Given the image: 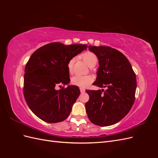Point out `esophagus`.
<instances>
[{
	"instance_id": "1",
	"label": "esophagus",
	"mask_w": 158,
	"mask_h": 158,
	"mask_svg": "<svg viewBox=\"0 0 158 158\" xmlns=\"http://www.w3.org/2000/svg\"><path fill=\"white\" fill-rule=\"evenodd\" d=\"M80 92H81V93H84V92H85V89H84V88H80Z\"/></svg>"
}]
</instances>
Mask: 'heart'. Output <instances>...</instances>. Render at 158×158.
<instances>
[{
  "label": "heart",
  "instance_id": "obj_1",
  "mask_svg": "<svg viewBox=\"0 0 158 158\" xmlns=\"http://www.w3.org/2000/svg\"><path fill=\"white\" fill-rule=\"evenodd\" d=\"M83 60L89 67L94 66L97 63L98 58L96 55L92 52H86L82 55ZM74 59H71L68 63V70L69 72L71 74L73 72V66H74ZM94 78L92 76L87 75V76H79L76 75L72 78L71 83L74 85H77L80 88H85L93 82Z\"/></svg>",
  "mask_w": 158,
  "mask_h": 158
}]
</instances>
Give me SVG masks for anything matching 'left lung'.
<instances>
[{
	"label": "left lung",
	"mask_w": 158,
	"mask_h": 158,
	"mask_svg": "<svg viewBox=\"0 0 158 158\" xmlns=\"http://www.w3.org/2000/svg\"><path fill=\"white\" fill-rule=\"evenodd\" d=\"M97 56L99 69L93 84L106 91L85 90L89 96L85 107L89 121L101 127L113 125L125 117L135 99L136 78L127 57L118 50L106 46H91Z\"/></svg>",
	"instance_id": "obj_1"
}]
</instances>
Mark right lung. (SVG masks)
<instances>
[{"instance_id":"add662e5","label":"right lung","mask_w":158,"mask_h":158,"mask_svg":"<svg viewBox=\"0 0 158 158\" xmlns=\"http://www.w3.org/2000/svg\"><path fill=\"white\" fill-rule=\"evenodd\" d=\"M87 47L51 43L37 49L28 60L24 70L23 95L28 107L41 120L55 123L69 117L80 95L79 88L68 85L59 90L56 88L70 82L69 62Z\"/></svg>"}]
</instances>
